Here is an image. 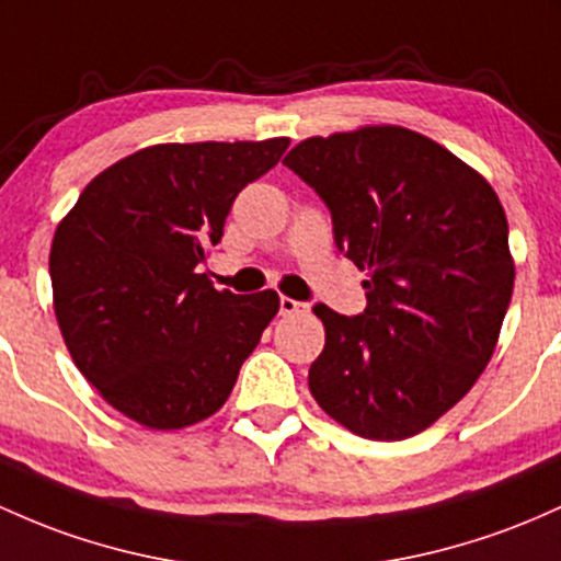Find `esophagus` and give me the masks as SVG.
<instances>
[{"label":"esophagus","instance_id":"obj_1","mask_svg":"<svg viewBox=\"0 0 561 561\" xmlns=\"http://www.w3.org/2000/svg\"><path fill=\"white\" fill-rule=\"evenodd\" d=\"M306 311H309V304H300V300L285 298V295L279 298V313H282V317H293V313H306Z\"/></svg>","mask_w":561,"mask_h":561}]
</instances>
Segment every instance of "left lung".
I'll list each match as a JSON object with an SVG mask.
<instances>
[{
    "mask_svg": "<svg viewBox=\"0 0 561 561\" xmlns=\"http://www.w3.org/2000/svg\"><path fill=\"white\" fill-rule=\"evenodd\" d=\"M285 164L328 205L337 250L367 271L362 313L313 306L324 324L313 399L365 439L415 436L495 351L514 293L501 199L445 146L397 125L306 138Z\"/></svg>",
    "mask_w": 561,
    "mask_h": 561,
    "instance_id": "1",
    "label": "left lung"
}]
</instances>
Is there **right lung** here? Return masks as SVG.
<instances>
[{"mask_svg": "<svg viewBox=\"0 0 561 561\" xmlns=\"http://www.w3.org/2000/svg\"><path fill=\"white\" fill-rule=\"evenodd\" d=\"M287 146H149L92 178L55 229L53 306L73 365L140 426H194L224 408L279 311L274 290H215L199 266L239 191Z\"/></svg>", "mask_w": 561, "mask_h": 561, "instance_id": "add662e5", "label": "right lung"}]
</instances>
